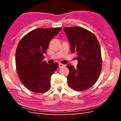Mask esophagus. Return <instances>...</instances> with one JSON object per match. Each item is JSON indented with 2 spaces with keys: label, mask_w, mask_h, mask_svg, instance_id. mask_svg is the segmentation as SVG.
<instances>
[{
  "label": "esophagus",
  "mask_w": 121,
  "mask_h": 121,
  "mask_svg": "<svg viewBox=\"0 0 121 121\" xmlns=\"http://www.w3.org/2000/svg\"><path fill=\"white\" fill-rule=\"evenodd\" d=\"M59 66L60 68H61V67H64L65 66V65H63L62 63H59Z\"/></svg>",
  "instance_id": "34e87169"
}]
</instances>
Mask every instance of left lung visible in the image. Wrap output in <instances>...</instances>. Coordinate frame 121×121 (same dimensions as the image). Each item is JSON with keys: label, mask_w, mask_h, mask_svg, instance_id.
Segmentation results:
<instances>
[{"label": "left lung", "mask_w": 121, "mask_h": 121, "mask_svg": "<svg viewBox=\"0 0 121 121\" xmlns=\"http://www.w3.org/2000/svg\"><path fill=\"white\" fill-rule=\"evenodd\" d=\"M63 30L72 53L77 55L76 68L68 65V84L76 91H85L95 84L102 68L101 48L93 33L80 26L65 27Z\"/></svg>", "instance_id": "8db88e82"}]
</instances>
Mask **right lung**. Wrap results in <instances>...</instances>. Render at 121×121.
I'll list each match as a JSON object with an SVG mask.
<instances>
[{
  "label": "right lung",
  "mask_w": 121,
  "mask_h": 121,
  "mask_svg": "<svg viewBox=\"0 0 121 121\" xmlns=\"http://www.w3.org/2000/svg\"><path fill=\"white\" fill-rule=\"evenodd\" d=\"M61 28H38L23 37L15 54L16 70L23 84L31 91L44 93L50 89L51 76L58 68L43 61L49 43Z\"/></svg>",
  "instance_id": "1"
}]
</instances>
